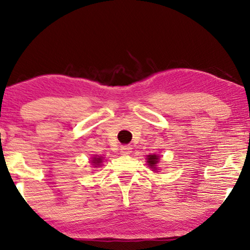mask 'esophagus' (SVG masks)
<instances>
[{
  "label": "esophagus",
  "instance_id": "1",
  "mask_svg": "<svg viewBox=\"0 0 250 250\" xmlns=\"http://www.w3.org/2000/svg\"><path fill=\"white\" fill-rule=\"evenodd\" d=\"M132 152V146H123L121 148V153L122 155H129Z\"/></svg>",
  "mask_w": 250,
  "mask_h": 250
}]
</instances>
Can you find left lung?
<instances>
[{"mask_svg":"<svg viewBox=\"0 0 250 250\" xmlns=\"http://www.w3.org/2000/svg\"><path fill=\"white\" fill-rule=\"evenodd\" d=\"M146 160H148L149 166L153 167V169H157V168H156V164L158 163V156H156V155H149L148 158H146Z\"/></svg>","mask_w":250,"mask_h":250,"instance_id":"8db88e82","label":"left lung"}]
</instances>
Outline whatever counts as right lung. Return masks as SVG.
Here are the masks:
<instances>
[{
  "mask_svg": "<svg viewBox=\"0 0 250 250\" xmlns=\"http://www.w3.org/2000/svg\"><path fill=\"white\" fill-rule=\"evenodd\" d=\"M101 162H102V159L101 158H97V157H94V159H93V164H95V165H99V164H101Z\"/></svg>",
  "mask_w": 250,
  "mask_h": 250,
  "instance_id": "add662e5",
  "label": "right lung"
}]
</instances>
